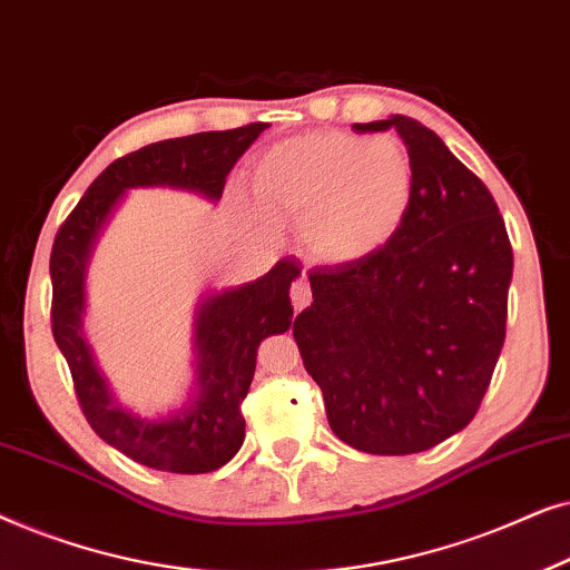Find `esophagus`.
Returning a JSON list of instances; mask_svg holds the SVG:
<instances>
[{
  "mask_svg": "<svg viewBox=\"0 0 570 570\" xmlns=\"http://www.w3.org/2000/svg\"><path fill=\"white\" fill-rule=\"evenodd\" d=\"M291 298H293L295 311H301V308L308 306V303H311V285H308L306 277L295 279L293 287H291Z\"/></svg>",
  "mask_w": 570,
  "mask_h": 570,
  "instance_id": "obj_1",
  "label": "esophagus"
}]
</instances>
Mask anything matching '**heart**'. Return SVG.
<instances>
[{
  "instance_id": "b5f03b06",
  "label": "heart",
  "mask_w": 570,
  "mask_h": 570,
  "mask_svg": "<svg viewBox=\"0 0 570 570\" xmlns=\"http://www.w3.org/2000/svg\"><path fill=\"white\" fill-rule=\"evenodd\" d=\"M272 223H298L301 244L326 264H353L396 238L412 205V160L400 139L314 131L259 155L248 176Z\"/></svg>"
}]
</instances>
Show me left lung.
I'll use <instances>...</instances> for the list:
<instances>
[{
    "instance_id": "8db88e82",
    "label": "left lung",
    "mask_w": 570,
    "mask_h": 570,
    "mask_svg": "<svg viewBox=\"0 0 570 570\" xmlns=\"http://www.w3.org/2000/svg\"><path fill=\"white\" fill-rule=\"evenodd\" d=\"M412 160L402 230L363 262L308 272L293 324L330 428L365 454L433 449L472 423L505 340L513 252L488 186L433 129L394 114Z\"/></svg>"
}]
</instances>
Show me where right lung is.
I'll return each mask as SVG.
<instances>
[{
  "label": "right lung",
  "instance_id": "right-lung-1",
  "mask_svg": "<svg viewBox=\"0 0 570 570\" xmlns=\"http://www.w3.org/2000/svg\"><path fill=\"white\" fill-rule=\"evenodd\" d=\"M267 124L163 139L114 160L77 202L51 248V332L72 371L82 415L106 443L160 472L202 474L228 464L244 446L246 400L256 350L269 334L293 326L291 285L295 262H277L252 283L209 291L194 311V386L178 410L147 417L124 407L100 373L85 340V277L100 233L129 189L168 186L209 202L223 197L225 176Z\"/></svg>",
  "mask_w": 570,
  "mask_h": 570
}]
</instances>
